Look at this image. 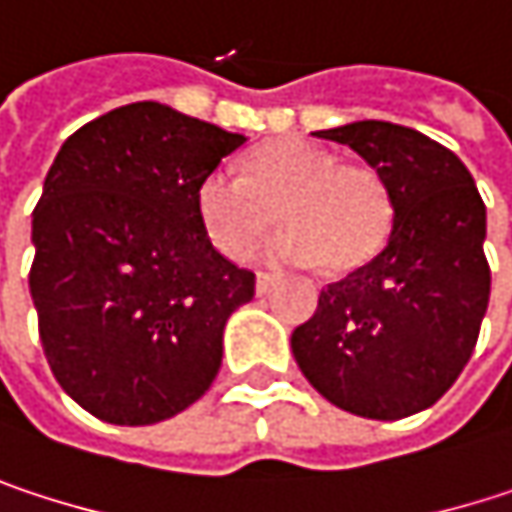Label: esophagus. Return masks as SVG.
I'll list each match as a JSON object with an SVG mask.
<instances>
[{
    "instance_id": "esophagus-1",
    "label": "esophagus",
    "mask_w": 512,
    "mask_h": 512,
    "mask_svg": "<svg viewBox=\"0 0 512 512\" xmlns=\"http://www.w3.org/2000/svg\"><path fill=\"white\" fill-rule=\"evenodd\" d=\"M272 284H275V275H269V272H257V281H255L257 296H266V293L272 290Z\"/></svg>"
}]
</instances>
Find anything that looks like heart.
I'll use <instances>...</instances> for the list:
<instances>
[{"mask_svg":"<svg viewBox=\"0 0 512 512\" xmlns=\"http://www.w3.org/2000/svg\"><path fill=\"white\" fill-rule=\"evenodd\" d=\"M207 240L231 260L252 255L257 240L278 219L263 257L272 263H323L347 272L379 252L391 201L379 174L367 165L341 159L308 142H278L246 162L216 165L195 195Z\"/></svg>","mask_w":512,"mask_h":512,"instance_id":"obj_1","label":"heart"}]
</instances>
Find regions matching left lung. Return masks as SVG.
Wrapping results in <instances>:
<instances>
[{
    "instance_id": "8db88e82",
    "label": "left lung",
    "mask_w": 512,
    "mask_h": 512,
    "mask_svg": "<svg viewBox=\"0 0 512 512\" xmlns=\"http://www.w3.org/2000/svg\"><path fill=\"white\" fill-rule=\"evenodd\" d=\"M314 136L379 174L394 219L379 255L323 287L290 347L329 403L397 421L433 406L474 353L492 281L486 207L460 156L418 130L356 121Z\"/></svg>"
}]
</instances>
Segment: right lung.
I'll return each mask as SVG.
<instances>
[{
    "label": "right lung",
    "mask_w": 512,
    "mask_h": 512,
    "mask_svg": "<svg viewBox=\"0 0 512 512\" xmlns=\"http://www.w3.org/2000/svg\"><path fill=\"white\" fill-rule=\"evenodd\" d=\"M243 142L145 100L79 127L50 165L29 290L52 376L94 418L156 424L216 379L255 272L216 252L195 195Z\"/></svg>",
    "instance_id": "add662e5"
}]
</instances>
